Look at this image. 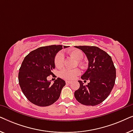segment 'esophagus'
Returning <instances> with one entry per match:
<instances>
[{
  "mask_svg": "<svg viewBox=\"0 0 133 133\" xmlns=\"http://www.w3.org/2000/svg\"><path fill=\"white\" fill-rule=\"evenodd\" d=\"M66 84H70L71 82L69 81H66Z\"/></svg>",
  "mask_w": 133,
  "mask_h": 133,
  "instance_id": "34e87169",
  "label": "esophagus"
}]
</instances>
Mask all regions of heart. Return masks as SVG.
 I'll return each instance as SVG.
<instances>
[{
	"mask_svg": "<svg viewBox=\"0 0 133 133\" xmlns=\"http://www.w3.org/2000/svg\"><path fill=\"white\" fill-rule=\"evenodd\" d=\"M69 54L71 56H72L74 59L77 60L78 61V64L81 68H84L85 67V64L83 62L81 61V60L83 58V53L82 51L77 49L70 50L69 51ZM63 62V56L62 53L59 52L56 54L55 59H54V64L57 68H61L62 66ZM80 70L79 68L75 69H68L64 68L62 70L59 72L60 76L63 79H68V80H72L74 78H75L77 75L80 74Z\"/></svg>",
	"mask_w": 133,
	"mask_h": 133,
	"instance_id": "obj_1",
	"label": "heart"
}]
</instances>
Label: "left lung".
<instances>
[{
    "instance_id": "left-lung-1",
    "label": "left lung",
    "mask_w": 133,
    "mask_h": 133,
    "mask_svg": "<svg viewBox=\"0 0 133 133\" xmlns=\"http://www.w3.org/2000/svg\"><path fill=\"white\" fill-rule=\"evenodd\" d=\"M74 47L82 51L88 59V68L81 78L85 81L90 80L86 85H83L82 81H78L80 87L74 92V96L82 104L95 106L104 101L113 88L116 77L115 66L111 56L97 46Z\"/></svg>"
}]
</instances>
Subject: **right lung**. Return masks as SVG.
<instances>
[{
    "label": "right lung",
    "mask_w": 133,
    "mask_h": 133,
    "mask_svg": "<svg viewBox=\"0 0 133 133\" xmlns=\"http://www.w3.org/2000/svg\"><path fill=\"white\" fill-rule=\"evenodd\" d=\"M68 46H63V48ZM63 48L62 45H50L38 48L24 58L19 72V83L28 100L39 107L52 105L59 99L65 82L58 77L51 83L47 77L53 74L54 59Z\"/></svg>",
    "instance_id": "obj_1"
}]
</instances>
